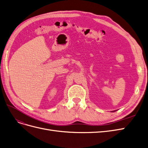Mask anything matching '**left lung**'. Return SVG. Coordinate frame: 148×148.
Masks as SVG:
<instances>
[{
    "label": "left lung",
    "instance_id": "left-lung-1",
    "mask_svg": "<svg viewBox=\"0 0 148 148\" xmlns=\"http://www.w3.org/2000/svg\"><path fill=\"white\" fill-rule=\"evenodd\" d=\"M115 111H116V110H114V111H112V112H115Z\"/></svg>",
    "mask_w": 148,
    "mask_h": 148
}]
</instances>
